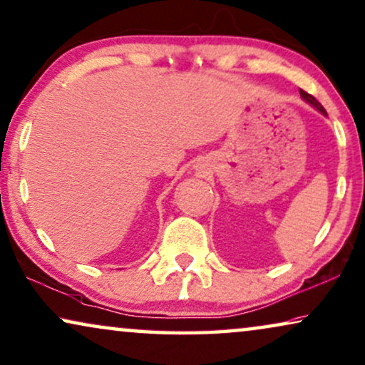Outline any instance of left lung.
I'll list each match as a JSON object with an SVG mask.
<instances>
[{"label": "left lung", "instance_id": "8db88e82", "mask_svg": "<svg viewBox=\"0 0 365 365\" xmlns=\"http://www.w3.org/2000/svg\"><path fill=\"white\" fill-rule=\"evenodd\" d=\"M300 95H302V98H303L304 101H308L309 105H313L314 108H317L318 111H322L323 114H326V110H324V108H323V105H322V103H319V101L317 100V98H314L313 95L307 93V91H304V90H300Z\"/></svg>", "mask_w": 365, "mask_h": 365}]
</instances>
